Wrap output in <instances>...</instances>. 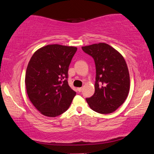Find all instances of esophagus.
Wrapping results in <instances>:
<instances>
[{
    "label": "esophagus",
    "mask_w": 154,
    "mask_h": 154,
    "mask_svg": "<svg viewBox=\"0 0 154 154\" xmlns=\"http://www.w3.org/2000/svg\"><path fill=\"white\" fill-rule=\"evenodd\" d=\"M82 89H83V88H77V90H78V91L79 92H81L82 91Z\"/></svg>",
    "instance_id": "esophagus-1"
}]
</instances>
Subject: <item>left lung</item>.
Returning <instances> with one entry per match:
<instances>
[{
	"instance_id": "8db88e82",
	"label": "left lung",
	"mask_w": 154,
	"mask_h": 154,
	"mask_svg": "<svg viewBox=\"0 0 154 154\" xmlns=\"http://www.w3.org/2000/svg\"><path fill=\"white\" fill-rule=\"evenodd\" d=\"M94 58L96 75L95 92L86 101L94 111L110 114L123 104L130 89V77L125 60L106 43L82 47Z\"/></svg>"
}]
</instances>
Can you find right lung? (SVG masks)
<instances>
[{
  "instance_id": "1",
  "label": "right lung",
  "mask_w": 154,
  "mask_h": 154,
  "mask_svg": "<svg viewBox=\"0 0 154 154\" xmlns=\"http://www.w3.org/2000/svg\"><path fill=\"white\" fill-rule=\"evenodd\" d=\"M77 48L50 44L35 52L27 65V93L43 115L56 117L69 108L76 92L68 83L70 63Z\"/></svg>"
}]
</instances>
